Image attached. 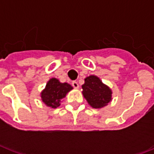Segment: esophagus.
Listing matches in <instances>:
<instances>
[{
    "mask_svg": "<svg viewBox=\"0 0 154 154\" xmlns=\"http://www.w3.org/2000/svg\"><path fill=\"white\" fill-rule=\"evenodd\" d=\"M72 87H73L74 88H78V87H79V85H78L77 82H76V81H73V82H72Z\"/></svg>",
    "mask_w": 154,
    "mask_h": 154,
    "instance_id": "1",
    "label": "esophagus"
}]
</instances>
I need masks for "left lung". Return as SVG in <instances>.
<instances>
[{
	"label": "left lung",
	"mask_w": 154,
	"mask_h": 154,
	"mask_svg": "<svg viewBox=\"0 0 154 154\" xmlns=\"http://www.w3.org/2000/svg\"><path fill=\"white\" fill-rule=\"evenodd\" d=\"M82 93L90 106L99 109L111 100V91L96 76H89L82 86Z\"/></svg>",
	"instance_id": "obj_1"
}]
</instances>
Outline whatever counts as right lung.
<instances>
[{
  "instance_id": "obj_1",
  "label": "right lung",
  "mask_w": 154,
  "mask_h": 154,
  "mask_svg": "<svg viewBox=\"0 0 154 154\" xmlns=\"http://www.w3.org/2000/svg\"><path fill=\"white\" fill-rule=\"evenodd\" d=\"M72 89L67 82L61 83L56 78H52L48 82L46 87L41 93V98L48 106L57 108L61 105V100L66 94Z\"/></svg>"
}]
</instances>
